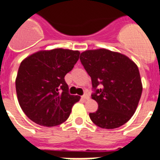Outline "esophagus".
Returning a JSON list of instances; mask_svg holds the SVG:
<instances>
[{
    "instance_id": "1",
    "label": "esophagus",
    "mask_w": 160,
    "mask_h": 160,
    "mask_svg": "<svg viewBox=\"0 0 160 160\" xmlns=\"http://www.w3.org/2000/svg\"><path fill=\"white\" fill-rule=\"evenodd\" d=\"M82 98L83 99H88L90 98V97H89V95H87V94H84V95H83L82 96Z\"/></svg>"
}]
</instances>
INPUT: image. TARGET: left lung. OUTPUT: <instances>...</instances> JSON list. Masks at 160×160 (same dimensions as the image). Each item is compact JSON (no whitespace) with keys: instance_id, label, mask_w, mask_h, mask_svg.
<instances>
[{"instance_id":"obj_1","label":"left lung","mask_w":160,"mask_h":160,"mask_svg":"<svg viewBox=\"0 0 160 160\" xmlns=\"http://www.w3.org/2000/svg\"><path fill=\"white\" fill-rule=\"evenodd\" d=\"M80 61L95 90L91 98L99 105L96 112L89 114L92 122L111 129L129 121L142 92L137 65L127 56L105 48L83 52Z\"/></svg>"}]
</instances>
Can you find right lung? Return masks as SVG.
<instances>
[{
  "label": "right lung",
  "mask_w": 160,
  "mask_h": 160,
  "mask_svg": "<svg viewBox=\"0 0 160 160\" xmlns=\"http://www.w3.org/2000/svg\"><path fill=\"white\" fill-rule=\"evenodd\" d=\"M79 51L40 50L20 64L15 80L18 100L27 117L42 126L65 122L80 96L68 93L65 76L79 58Z\"/></svg>",
  "instance_id": "1"
}]
</instances>
